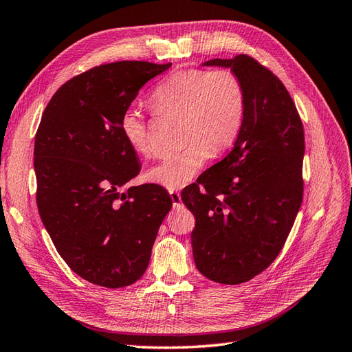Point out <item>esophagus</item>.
<instances>
[{
	"label": "esophagus",
	"instance_id": "obj_1",
	"mask_svg": "<svg viewBox=\"0 0 352 352\" xmlns=\"http://www.w3.org/2000/svg\"><path fill=\"white\" fill-rule=\"evenodd\" d=\"M169 195H170V199H173L174 206H178L179 204H182V195H179L178 192H175V190H170V192H169Z\"/></svg>",
	"mask_w": 352,
	"mask_h": 352
}]
</instances>
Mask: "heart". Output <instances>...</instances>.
<instances>
[{"label": "heart", "mask_w": 352, "mask_h": 352, "mask_svg": "<svg viewBox=\"0 0 352 352\" xmlns=\"http://www.w3.org/2000/svg\"><path fill=\"white\" fill-rule=\"evenodd\" d=\"M148 102L157 114L182 116L184 148L148 168L144 178L169 190L182 188L214 153L233 146L245 119L247 96L239 76L229 68H190L169 74L153 89ZM123 140L140 156L151 151L148 124L137 108L119 122Z\"/></svg>", "instance_id": "heart-1"}]
</instances>
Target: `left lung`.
Listing matches in <instances>:
<instances>
[{
	"label": "left lung",
	"mask_w": 352,
	"mask_h": 352,
	"mask_svg": "<svg viewBox=\"0 0 352 352\" xmlns=\"http://www.w3.org/2000/svg\"><path fill=\"white\" fill-rule=\"evenodd\" d=\"M245 87L242 129L229 155L187 186L182 199L196 219L195 265L211 281L247 283L283 250L303 199L300 116L272 71L248 55L211 59Z\"/></svg>",
	"instance_id": "obj_1"
}]
</instances>
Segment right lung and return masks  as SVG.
<instances>
[{"mask_svg": "<svg viewBox=\"0 0 352 352\" xmlns=\"http://www.w3.org/2000/svg\"><path fill=\"white\" fill-rule=\"evenodd\" d=\"M169 67L144 60L95 67L62 85L43 113L34 146L40 217L65 263L92 284L138 281L173 206L157 184L120 192L140 173L120 117Z\"/></svg>", "mask_w": 352, "mask_h": 352, "instance_id": "1", "label": "right lung"}]
</instances>
